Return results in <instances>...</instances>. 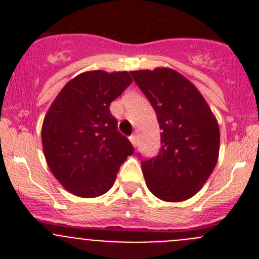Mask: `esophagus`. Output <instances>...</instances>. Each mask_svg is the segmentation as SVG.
I'll list each match as a JSON object with an SVG mask.
<instances>
[{
    "label": "esophagus",
    "instance_id": "34e87169",
    "mask_svg": "<svg viewBox=\"0 0 259 259\" xmlns=\"http://www.w3.org/2000/svg\"><path fill=\"white\" fill-rule=\"evenodd\" d=\"M130 140H131L132 145L137 146V136H136V135H132V136H130Z\"/></svg>",
    "mask_w": 259,
    "mask_h": 259
}]
</instances>
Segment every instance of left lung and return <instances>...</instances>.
<instances>
[{
    "label": "left lung",
    "instance_id": "1",
    "mask_svg": "<svg viewBox=\"0 0 259 259\" xmlns=\"http://www.w3.org/2000/svg\"><path fill=\"white\" fill-rule=\"evenodd\" d=\"M157 114L161 152L141 162L149 191L166 202L193 197L211 175L219 157L217 118L193 83L168 67L132 71Z\"/></svg>",
    "mask_w": 259,
    "mask_h": 259
}]
</instances>
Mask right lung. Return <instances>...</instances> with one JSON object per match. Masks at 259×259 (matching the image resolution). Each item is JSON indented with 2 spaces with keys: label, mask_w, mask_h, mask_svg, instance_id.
I'll return each instance as SVG.
<instances>
[{
  "label": "right lung",
  "mask_w": 259,
  "mask_h": 259,
  "mask_svg": "<svg viewBox=\"0 0 259 259\" xmlns=\"http://www.w3.org/2000/svg\"><path fill=\"white\" fill-rule=\"evenodd\" d=\"M131 83L127 71H87L71 79L48 110L41 128L45 159L54 178L77 197L106 193L134 153L110 113V104Z\"/></svg>",
  "instance_id": "add662e5"
}]
</instances>
